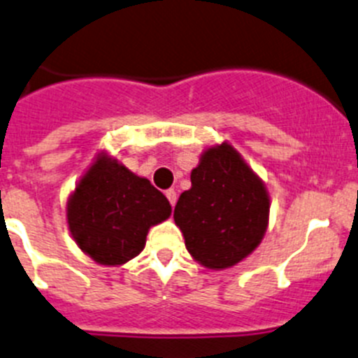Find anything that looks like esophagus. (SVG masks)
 Segmentation results:
<instances>
[{"instance_id": "obj_1", "label": "esophagus", "mask_w": 358, "mask_h": 358, "mask_svg": "<svg viewBox=\"0 0 358 358\" xmlns=\"http://www.w3.org/2000/svg\"><path fill=\"white\" fill-rule=\"evenodd\" d=\"M166 196H168L169 203H171V206L176 205V199H178V196H176V190L175 189H169L166 190Z\"/></svg>"}]
</instances>
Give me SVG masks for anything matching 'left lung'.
<instances>
[{"mask_svg": "<svg viewBox=\"0 0 358 358\" xmlns=\"http://www.w3.org/2000/svg\"><path fill=\"white\" fill-rule=\"evenodd\" d=\"M175 206L190 256L212 270L236 265L262 243L270 198L263 180L229 143L210 146Z\"/></svg>", "mask_w": 358, "mask_h": 358, "instance_id": "obj_1", "label": "left lung"}]
</instances>
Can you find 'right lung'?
I'll return each instance as SVG.
<instances>
[{
    "label": "right lung",
    "mask_w": 358,
    "mask_h": 358,
    "mask_svg": "<svg viewBox=\"0 0 358 358\" xmlns=\"http://www.w3.org/2000/svg\"><path fill=\"white\" fill-rule=\"evenodd\" d=\"M171 215L168 198L100 152L66 201V222L79 249L99 265L118 266L145 249L152 226Z\"/></svg>",
    "instance_id": "1"
}]
</instances>
